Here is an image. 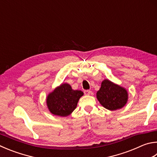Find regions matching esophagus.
<instances>
[{
    "mask_svg": "<svg viewBox=\"0 0 157 157\" xmlns=\"http://www.w3.org/2000/svg\"><path fill=\"white\" fill-rule=\"evenodd\" d=\"M84 95H90V90H84Z\"/></svg>",
    "mask_w": 157,
    "mask_h": 157,
    "instance_id": "1",
    "label": "esophagus"
}]
</instances>
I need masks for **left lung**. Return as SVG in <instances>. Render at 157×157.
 <instances>
[{"label":"left lung","instance_id":"obj_1","mask_svg":"<svg viewBox=\"0 0 157 157\" xmlns=\"http://www.w3.org/2000/svg\"><path fill=\"white\" fill-rule=\"evenodd\" d=\"M97 98L105 108L115 110L125 106L128 100V93L125 88L105 79L97 93Z\"/></svg>","mask_w":157,"mask_h":157}]
</instances>
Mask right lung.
<instances>
[{
    "mask_svg": "<svg viewBox=\"0 0 157 157\" xmlns=\"http://www.w3.org/2000/svg\"><path fill=\"white\" fill-rule=\"evenodd\" d=\"M83 94L81 90H73L69 84H62L48 95L47 106L53 115L67 117L75 109Z\"/></svg>",
    "mask_w": 157,
    "mask_h": 157,
    "instance_id": "1",
    "label": "right lung"
}]
</instances>
